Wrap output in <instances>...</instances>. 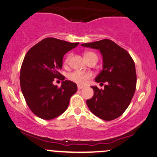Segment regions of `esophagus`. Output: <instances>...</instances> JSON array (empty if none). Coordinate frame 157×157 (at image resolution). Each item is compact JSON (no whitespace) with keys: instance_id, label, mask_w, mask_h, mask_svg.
I'll list each match as a JSON object with an SVG mask.
<instances>
[{"instance_id":"1","label":"esophagus","mask_w":157,"mask_h":157,"mask_svg":"<svg viewBox=\"0 0 157 157\" xmlns=\"http://www.w3.org/2000/svg\"><path fill=\"white\" fill-rule=\"evenodd\" d=\"M83 88H84V86H80V85H78V89H79V90H80V89H82Z\"/></svg>"}]
</instances>
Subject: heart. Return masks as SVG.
I'll use <instances>...</instances> for the list:
<instances>
[{
  "mask_svg": "<svg viewBox=\"0 0 157 157\" xmlns=\"http://www.w3.org/2000/svg\"><path fill=\"white\" fill-rule=\"evenodd\" d=\"M94 56L97 57V55L94 53L92 52H87L85 53L84 57L85 59H88L91 57ZM71 58V54L68 55L66 58V63L68 64L70 61V59ZM92 76V74L91 72H86V71H75L74 72L68 74V78L70 81H73V82L77 83L79 85H83L86 83V81L89 80V78H91Z\"/></svg>",
  "mask_w": 157,
  "mask_h": 157,
  "instance_id": "b5f03b06",
  "label": "heart"
}]
</instances>
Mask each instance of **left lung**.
Returning a JSON list of instances; mask_svg holds the SVG:
<instances>
[{"label":"left lung","mask_w":157,"mask_h":157,"mask_svg":"<svg viewBox=\"0 0 157 157\" xmlns=\"http://www.w3.org/2000/svg\"><path fill=\"white\" fill-rule=\"evenodd\" d=\"M97 49L103 58V68L95 81L107 83L105 89L91 86L94 96L86 105L97 117L106 121L120 117L128 108L136 88V73L133 58L125 49L108 39L82 44Z\"/></svg>","instance_id":"8db88e82"}]
</instances>
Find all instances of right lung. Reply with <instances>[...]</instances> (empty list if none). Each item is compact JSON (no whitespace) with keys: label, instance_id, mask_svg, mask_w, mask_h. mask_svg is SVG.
<instances>
[{"label":"right lung","instance_id":"right-lung-1","mask_svg":"<svg viewBox=\"0 0 157 157\" xmlns=\"http://www.w3.org/2000/svg\"><path fill=\"white\" fill-rule=\"evenodd\" d=\"M79 43L48 37L31 48L24 57L20 70V85L26 102L34 115L44 120L58 117L68 108L77 85L65 80L59 71L64 55ZM56 78L63 81L55 86Z\"/></svg>","mask_w":157,"mask_h":157}]
</instances>
